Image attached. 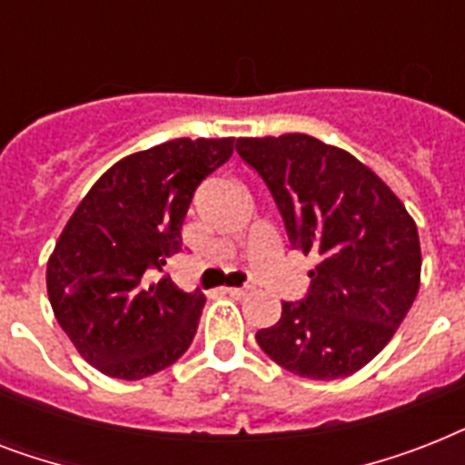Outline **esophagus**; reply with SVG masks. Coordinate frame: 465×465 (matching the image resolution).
I'll return each mask as SVG.
<instances>
[{"instance_id":"34e87169","label":"esophagus","mask_w":465,"mask_h":465,"mask_svg":"<svg viewBox=\"0 0 465 465\" xmlns=\"http://www.w3.org/2000/svg\"><path fill=\"white\" fill-rule=\"evenodd\" d=\"M248 292H251V287H229V290H226V294L233 299H243Z\"/></svg>"}]
</instances>
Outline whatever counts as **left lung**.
<instances>
[{
	"label": "left lung",
	"mask_w": 465,
	"mask_h": 465,
	"mask_svg": "<svg viewBox=\"0 0 465 465\" xmlns=\"http://www.w3.org/2000/svg\"><path fill=\"white\" fill-rule=\"evenodd\" d=\"M236 152L268 185L292 248L318 255L302 302L255 332L270 360L306 379H342L389 345L420 290L418 226L393 190L309 134L241 137Z\"/></svg>",
	"instance_id": "1"
}]
</instances>
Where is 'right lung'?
<instances>
[{"label": "right lung", "instance_id": "right-lung-1", "mask_svg": "<svg viewBox=\"0 0 465 465\" xmlns=\"http://www.w3.org/2000/svg\"><path fill=\"white\" fill-rule=\"evenodd\" d=\"M233 154V137L163 142L120 159L86 193L47 261L54 318L98 371L137 381L190 347L204 294L149 280L181 251L197 185Z\"/></svg>", "mask_w": 465, "mask_h": 465}]
</instances>
